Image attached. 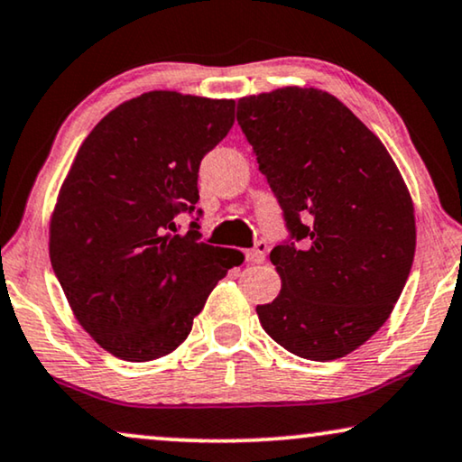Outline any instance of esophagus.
I'll list each match as a JSON object with an SVG mask.
<instances>
[{
    "mask_svg": "<svg viewBox=\"0 0 462 462\" xmlns=\"http://www.w3.org/2000/svg\"><path fill=\"white\" fill-rule=\"evenodd\" d=\"M264 254H267V242H258L254 248L245 252V261L258 264V263L264 261Z\"/></svg>",
    "mask_w": 462,
    "mask_h": 462,
    "instance_id": "1",
    "label": "esophagus"
}]
</instances>
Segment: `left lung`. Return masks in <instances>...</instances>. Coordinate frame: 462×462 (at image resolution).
Masks as SVG:
<instances>
[{"label": "left lung", "mask_w": 462, "mask_h": 462, "mask_svg": "<svg viewBox=\"0 0 462 462\" xmlns=\"http://www.w3.org/2000/svg\"><path fill=\"white\" fill-rule=\"evenodd\" d=\"M237 124L290 233L269 254L282 292L256 307L261 326L299 357H345L387 321L412 269L406 182L378 136L315 88L239 98Z\"/></svg>", "instance_id": "left-lung-1"}]
</instances>
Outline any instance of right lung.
I'll list each match as a JSON object with an SVG mask.
<instances>
[{
  "label": "right lung",
  "mask_w": 462,
  "mask_h": 462,
  "mask_svg": "<svg viewBox=\"0 0 462 462\" xmlns=\"http://www.w3.org/2000/svg\"><path fill=\"white\" fill-rule=\"evenodd\" d=\"M236 100L147 92L97 124L50 220V261L75 318L125 362L189 337L236 250L199 242V163L231 130ZM198 213L185 236L173 223Z\"/></svg>",
  "instance_id": "right-lung-1"
}]
</instances>
